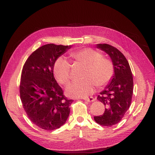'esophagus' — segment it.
Wrapping results in <instances>:
<instances>
[{"label": "esophagus", "instance_id": "34e87169", "mask_svg": "<svg viewBox=\"0 0 155 155\" xmlns=\"http://www.w3.org/2000/svg\"><path fill=\"white\" fill-rule=\"evenodd\" d=\"M84 100L86 102H92L95 101V98H93V97H90V98H85Z\"/></svg>", "mask_w": 155, "mask_h": 155}]
</instances>
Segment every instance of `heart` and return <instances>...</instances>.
Returning a JSON list of instances; mask_svg holds the SVG:
<instances>
[{
	"instance_id": "obj_1",
	"label": "heart",
	"mask_w": 155,
	"mask_h": 155,
	"mask_svg": "<svg viewBox=\"0 0 155 155\" xmlns=\"http://www.w3.org/2000/svg\"><path fill=\"white\" fill-rule=\"evenodd\" d=\"M70 57L75 62L85 65L82 74L84 79L70 82L66 86L65 92L72 98H85L92 94L96 84L106 85L114 74L113 63L109 59L102 57L100 52L91 48H84L72 51ZM71 65L64 57H60L54 64L53 73L57 81L65 84L71 77Z\"/></svg>"
}]
</instances>
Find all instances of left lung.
I'll use <instances>...</instances> for the list:
<instances>
[{
    "instance_id": "1",
    "label": "left lung",
    "mask_w": 155,
    "mask_h": 155,
    "mask_svg": "<svg viewBox=\"0 0 155 155\" xmlns=\"http://www.w3.org/2000/svg\"><path fill=\"white\" fill-rule=\"evenodd\" d=\"M96 46L110 56L114 67V74L97 98L106 106L104 113L94 118L97 124L111 127L121 120L130 107L134 80L130 66L123 53L106 44H99Z\"/></svg>"
}]
</instances>
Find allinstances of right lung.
<instances>
[{"label":"right lung","mask_w":155,"mask_h":155,"mask_svg":"<svg viewBox=\"0 0 155 155\" xmlns=\"http://www.w3.org/2000/svg\"><path fill=\"white\" fill-rule=\"evenodd\" d=\"M71 47L53 44L40 47L28 57L21 72L20 94L24 109L35 125L47 131L59 128L69 116L73 100L63 95L53 67Z\"/></svg>","instance_id":"add662e5"}]
</instances>
